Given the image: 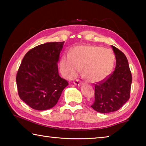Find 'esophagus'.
I'll return each instance as SVG.
<instances>
[{
    "instance_id": "esophagus-1",
    "label": "esophagus",
    "mask_w": 146,
    "mask_h": 146,
    "mask_svg": "<svg viewBox=\"0 0 146 146\" xmlns=\"http://www.w3.org/2000/svg\"><path fill=\"white\" fill-rule=\"evenodd\" d=\"M73 83H74V84H75V85H76V86H79L80 84V82H79V80H75L73 82Z\"/></svg>"
}]
</instances>
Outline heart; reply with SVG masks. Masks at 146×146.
<instances>
[{
    "label": "heart",
    "mask_w": 146,
    "mask_h": 146,
    "mask_svg": "<svg viewBox=\"0 0 146 146\" xmlns=\"http://www.w3.org/2000/svg\"><path fill=\"white\" fill-rule=\"evenodd\" d=\"M115 56L111 51L95 46H78L60 62L62 75L72 79L82 68V73L90 82H98L110 75L115 65Z\"/></svg>",
    "instance_id": "1"
}]
</instances>
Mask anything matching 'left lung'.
Instances as JSON below:
<instances>
[{
	"label": "left lung",
	"mask_w": 146,
	"mask_h": 146,
	"mask_svg": "<svg viewBox=\"0 0 146 146\" xmlns=\"http://www.w3.org/2000/svg\"><path fill=\"white\" fill-rule=\"evenodd\" d=\"M116 58L115 70L101 82L95 84L93 110L101 113L116 111L129 99L132 76L126 56L111 46Z\"/></svg>",
	"instance_id": "obj_1"
}]
</instances>
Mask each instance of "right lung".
I'll return each mask as SVG.
<instances>
[{"label":"right lung","instance_id":"1","mask_svg":"<svg viewBox=\"0 0 146 146\" xmlns=\"http://www.w3.org/2000/svg\"><path fill=\"white\" fill-rule=\"evenodd\" d=\"M64 42L35 47L24 56L16 76L19 95L29 107L42 111L57 103L68 82L58 74L57 63Z\"/></svg>","mask_w":146,"mask_h":146}]
</instances>
